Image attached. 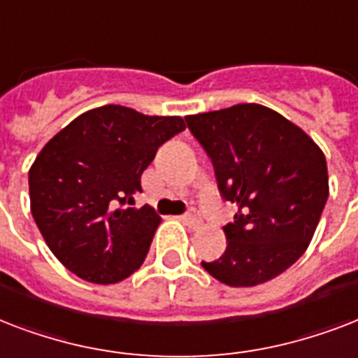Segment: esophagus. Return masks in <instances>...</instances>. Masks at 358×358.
I'll use <instances>...</instances> for the list:
<instances>
[{
  "label": "esophagus",
  "mask_w": 358,
  "mask_h": 358,
  "mask_svg": "<svg viewBox=\"0 0 358 358\" xmlns=\"http://www.w3.org/2000/svg\"><path fill=\"white\" fill-rule=\"evenodd\" d=\"M182 220L190 226V228H196V226H199V222H201V217H199V210L198 209H190L188 213H185L182 215Z\"/></svg>",
  "instance_id": "34e87169"
}]
</instances>
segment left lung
I'll list each match as a JSON object with an SVG mask.
<instances>
[{"mask_svg": "<svg viewBox=\"0 0 358 358\" xmlns=\"http://www.w3.org/2000/svg\"><path fill=\"white\" fill-rule=\"evenodd\" d=\"M213 162L218 190L237 205L228 246L203 268L222 284L250 287L289 268L308 248L329 198L325 155L304 130L262 104L188 115Z\"/></svg>", "mask_w": 358, "mask_h": 358, "instance_id": "1", "label": "left lung"}]
</instances>
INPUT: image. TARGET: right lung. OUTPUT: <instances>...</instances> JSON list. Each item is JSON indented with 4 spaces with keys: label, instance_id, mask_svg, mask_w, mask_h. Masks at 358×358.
<instances>
[{
    "label": "right lung",
    "instance_id": "right-lung-1",
    "mask_svg": "<svg viewBox=\"0 0 358 358\" xmlns=\"http://www.w3.org/2000/svg\"><path fill=\"white\" fill-rule=\"evenodd\" d=\"M181 117L108 104L82 113L43 148L29 170L31 215L54 256L93 284H115L141 267L162 218L143 205L141 173Z\"/></svg>",
    "mask_w": 358,
    "mask_h": 358
}]
</instances>
